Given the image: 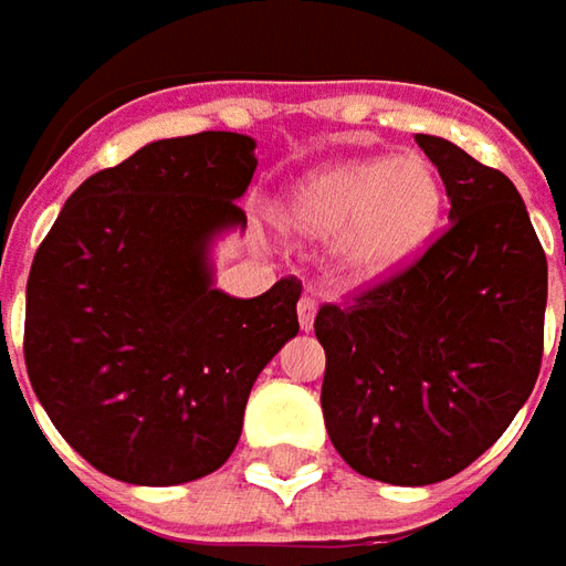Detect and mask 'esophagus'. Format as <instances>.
Returning a JSON list of instances; mask_svg holds the SVG:
<instances>
[{"label": "esophagus", "instance_id": "obj_1", "mask_svg": "<svg viewBox=\"0 0 566 566\" xmlns=\"http://www.w3.org/2000/svg\"><path fill=\"white\" fill-rule=\"evenodd\" d=\"M315 315L317 302L312 295H302V298H298V327H302V331H312V327H315Z\"/></svg>", "mask_w": 566, "mask_h": 566}]
</instances>
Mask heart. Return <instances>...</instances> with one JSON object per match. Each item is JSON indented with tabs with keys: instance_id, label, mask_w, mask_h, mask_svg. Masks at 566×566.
<instances>
[{
	"instance_id": "b5f03b06",
	"label": "heart",
	"mask_w": 566,
	"mask_h": 566,
	"mask_svg": "<svg viewBox=\"0 0 566 566\" xmlns=\"http://www.w3.org/2000/svg\"><path fill=\"white\" fill-rule=\"evenodd\" d=\"M441 179L422 154L359 157L295 179L276 223L295 239H331V268L349 286H378L431 242L441 217Z\"/></svg>"
}]
</instances>
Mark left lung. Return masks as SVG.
Listing matches in <instances>:
<instances>
[{
  "label": "left lung",
  "mask_w": 566,
  "mask_h": 566,
  "mask_svg": "<svg viewBox=\"0 0 566 566\" xmlns=\"http://www.w3.org/2000/svg\"><path fill=\"white\" fill-rule=\"evenodd\" d=\"M416 142L450 198L422 258L353 305H324L321 409L337 453L387 485H434L479 460L533 394L548 261L511 179L434 135Z\"/></svg>",
  "instance_id": "1"
}]
</instances>
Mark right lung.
Here are the masks:
<instances>
[{
  "instance_id": "right-lung-1",
  "label": "right lung",
  "mask_w": 566,
  "mask_h": 566,
  "mask_svg": "<svg viewBox=\"0 0 566 566\" xmlns=\"http://www.w3.org/2000/svg\"><path fill=\"white\" fill-rule=\"evenodd\" d=\"M254 147L235 132L144 144L81 182L33 254L28 378L109 479L166 489L223 467L254 380L298 334L293 276L254 298L213 286L217 239L245 229Z\"/></svg>"
}]
</instances>
